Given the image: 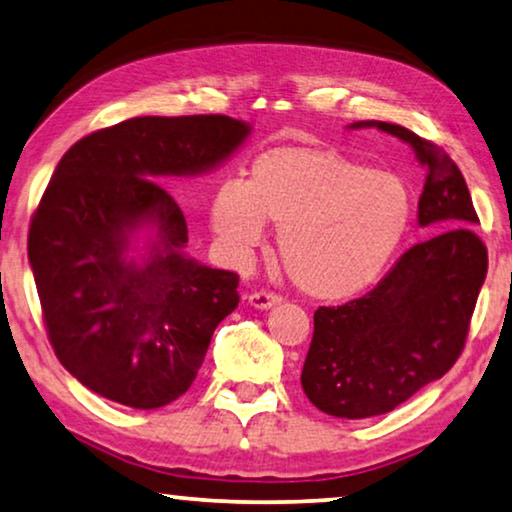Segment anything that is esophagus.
Instances as JSON below:
<instances>
[{
  "instance_id": "1",
  "label": "esophagus",
  "mask_w": 512,
  "mask_h": 512,
  "mask_svg": "<svg viewBox=\"0 0 512 512\" xmlns=\"http://www.w3.org/2000/svg\"><path fill=\"white\" fill-rule=\"evenodd\" d=\"M279 300H281L279 295L267 293V290H256V293L249 295V304L254 306V309H261V311L272 309L274 304H279Z\"/></svg>"
}]
</instances>
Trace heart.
Here are the masks:
<instances>
[{"label":"heart","mask_w":512,"mask_h":512,"mask_svg":"<svg viewBox=\"0 0 512 512\" xmlns=\"http://www.w3.org/2000/svg\"><path fill=\"white\" fill-rule=\"evenodd\" d=\"M219 245L245 263L277 226L288 279L313 300H348L387 270L412 222L405 180L334 148L277 146L251 162L242 183L219 187L210 208Z\"/></svg>","instance_id":"obj_1"}]
</instances>
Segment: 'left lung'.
Wrapping results in <instances>:
<instances>
[{
  "mask_svg": "<svg viewBox=\"0 0 512 512\" xmlns=\"http://www.w3.org/2000/svg\"><path fill=\"white\" fill-rule=\"evenodd\" d=\"M407 141L428 169L419 224L444 226L407 249L387 277L359 300L320 306L302 368V389L338 419L387 414L439 380L465 350L487 274V249L458 164L432 141L396 123L366 121Z\"/></svg>",
  "mask_w": 512,
  "mask_h": 512,
  "instance_id": "1",
  "label": "left lung"
}]
</instances>
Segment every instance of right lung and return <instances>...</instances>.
<instances>
[{
	"instance_id": "obj_1",
	"label": "right lung",
	"mask_w": 512,
	"mask_h": 512,
	"mask_svg": "<svg viewBox=\"0 0 512 512\" xmlns=\"http://www.w3.org/2000/svg\"><path fill=\"white\" fill-rule=\"evenodd\" d=\"M222 114L137 116L61 157L31 217L29 263L54 355L86 389L155 410L192 387L238 274L187 258L183 210L157 180L196 176L249 137ZM152 231L127 258L131 235Z\"/></svg>"
}]
</instances>
